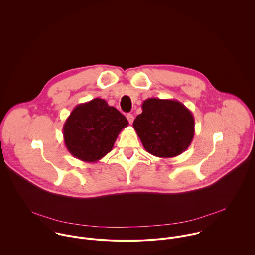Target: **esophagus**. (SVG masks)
Masks as SVG:
<instances>
[{"mask_svg": "<svg viewBox=\"0 0 255 255\" xmlns=\"http://www.w3.org/2000/svg\"><path fill=\"white\" fill-rule=\"evenodd\" d=\"M127 119H128V123L131 125V124L133 123L134 117H133V115H132V114H128V115H127Z\"/></svg>", "mask_w": 255, "mask_h": 255, "instance_id": "esophagus-1", "label": "esophagus"}]
</instances>
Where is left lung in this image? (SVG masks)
<instances>
[{"mask_svg":"<svg viewBox=\"0 0 255 255\" xmlns=\"http://www.w3.org/2000/svg\"><path fill=\"white\" fill-rule=\"evenodd\" d=\"M141 108L133 128L148 153L172 158L190 145L194 136V118L180 101L148 98Z\"/></svg>","mask_w":255,"mask_h":255,"instance_id":"1","label":"left lung"}]
</instances>
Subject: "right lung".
<instances>
[{"instance_id":"obj_1","label":"right lung","mask_w":255,"mask_h":255,"mask_svg":"<svg viewBox=\"0 0 255 255\" xmlns=\"http://www.w3.org/2000/svg\"><path fill=\"white\" fill-rule=\"evenodd\" d=\"M127 118L101 98L78 104L63 127L64 140L76 159L96 163L112 150L119 133L128 127Z\"/></svg>"}]
</instances>
